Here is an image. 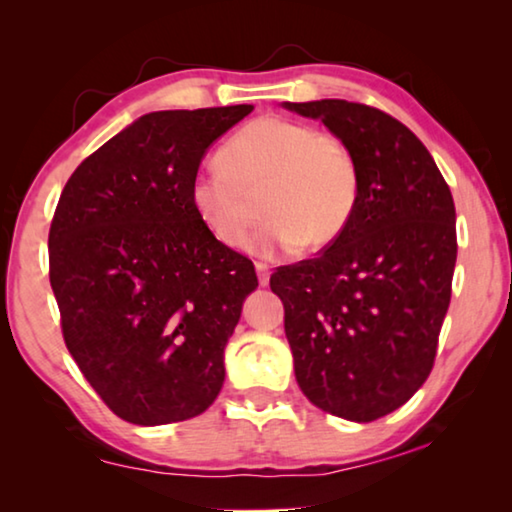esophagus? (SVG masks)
<instances>
[{
	"instance_id": "34e87169",
	"label": "esophagus",
	"mask_w": 512,
	"mask_h": 512,
	"mask_svg": "<svg viewBox=\"0 0 512 512\" xmlns=\"http://www.w3.org/2000/svg\"><path fill=\"white\" fill-rule=\"evenodd\" d=\"M256 272H258V284L268 286V282H270V268H268V263H256Z\"/></svg>"
}]
</instances>
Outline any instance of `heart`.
<instances>
[{"mask_svg":"<svg viewBox=\"0 0 512 512\" xmlns=\"http://www.w3.org/2000/svg\"><path fill=\"white\" fill-rule=\"evenodd\" d=\"M219 167L191 179L188 200L207 233L223 247L251 242L258 254L291 251L303 244L319 251L333 244L352 219L359 198V167L349 146L333 132L279 116L242 125L216 153Z\"/></svg>","mask_w":512,"mask_h":512,"instance_id":"obj_1","label":"heart"}]
</instances>
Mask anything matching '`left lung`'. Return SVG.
<instances>
[{"label":"left lung","instance_id":"left-lung-1","mask_svg":"<svg viewBox=\"0 0 512 512\" xmlns=\"http://www.w3.org/2000/svg\"><path fill=\"white\" fill-rule=\"evenodd\" d=\"M319 118L359 167L347 228L317 258L277 268L298 387L317 408L373 422L422 387L436 361L457 263L450 186L401 121L347 100L284 102Z\"/></svg>","mask_w":512,"mask_h":512}]
</instances>
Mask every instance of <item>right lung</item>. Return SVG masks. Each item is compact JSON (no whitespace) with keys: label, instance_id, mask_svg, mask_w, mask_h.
Masks as SVG:
<instances>
[{"label":"right lung","instance_id":"obj_1","mask_svg":"<svg viewBox=\"0 0 512 512\" xmlns=\"http://www.w3.org/2000/svg\"><path fill=\"white\" fill-rule=\"evenodd\" d=\"M251 104L153 111L83 160L48 233L62 338L109 410L130 424L184 422L223 387V349L258 286L216 242L188 188Z\"/></svg>","mask_w":512,"mask_h":512}]
</instances>
